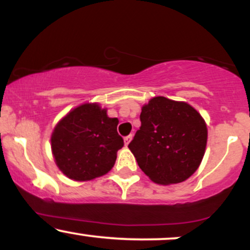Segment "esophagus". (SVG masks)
Listing matches in <instances>:
<instances>
[{"mask_svg": "<svg viewBox=\"0 0 250 250\" xmlns=\"http://www.w3.org/2000/svg\"><path fill=\"white\" fill-rule=\"evenodd\" d=\"M131 139H133V135H128V136L125 137V146L129 145V142L131 141Z\"/></svg>", "mask_w": 250, "mask_h": 250, "instance_id": "obj_1", "label": "esophagus"}]
</instances>
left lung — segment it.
Segmentation results:
<instances>
[{
  "label": "left lung",
  "mask_w": 250,
  "mask_h": 250,
  "mask_svg": "<svg viewBox=\"0 0 250 250\" xmlns=\"http://www.w3.org/2000/svg\"><path fill=\"white\" fill-rule=\"evenodd\" d=\"M141 127L129 149L153 182H183L199 168L207 146V125L186 102L153 97L142 107Z\"/></svg>",
  "instance_id": "1"
}]
</instances>
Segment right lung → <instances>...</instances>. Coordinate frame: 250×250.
Segmentation results:
<instances>
[{"mask_svg":"<svg viewBox=\"0 0 250 250\" xmlns=\"http://www.w3.org/2000/svg\"><path fill=\"white\" fill-rule=\"evenodd\" d=\"M119 120L107 115L97 103H84L69 111L51 135V151L57 167L75 181H90L114 167L123 147L117 133Z\"/></svg>","mask_w":250,"mask_h":250,"instance_id":"1","label":"right lung"}]
</instances>
